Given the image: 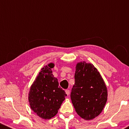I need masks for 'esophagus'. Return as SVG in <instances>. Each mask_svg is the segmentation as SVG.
<instances>
[{
  "label": "esophagus",
  "instance_id": "obj_1",
  "mask_svg": "<svg viewBox=\"0 0 129 129\" xmlns=\"http://www.w3.org/2000/svg\"><path fill=\"white\" fill-rule=\"evenodd\" d=\"M65 91H66V94L68 95V96H69V95L70 94V90L69 89H66V90H65Z\"/></svg>",
  "mask_w": 129,
  "mask_h": 129
}]
</instances>
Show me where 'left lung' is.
Instances as JSON below:
<instances>
[{"instance_id": "1", "label": "left lung", "mask_w": 129, "mask_h": 129, "mask_svg": "<svg viewBox=\"0 0 129 129\" xmlns=\"http://www.w3.org/2000/svg\"><path fill=\"white\" fill-rule=\"evenodd\" d=\"M70 98L77 114L89 120L99 115L107 99L106 86L99 72L90 63H78Z\"/></svg>"}]
</instances>
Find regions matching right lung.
<instances>
[{"label":"right lung","mask_w":129,"mask_h":129,"mask_svg":"<svg viewBox=\"0 0 129 129\" xmlns=\"http://www.w3.org/2000/svg\"><path fill=\"white\" fill-rule=\"evenodd\" d=\"M53 67L54 64L51 63L42 69L29 93L31 109L43 119L54 117L67 96L59 86L57 79L53 75Z\"/></svg>","instance_id":"1"}]
</instances>
